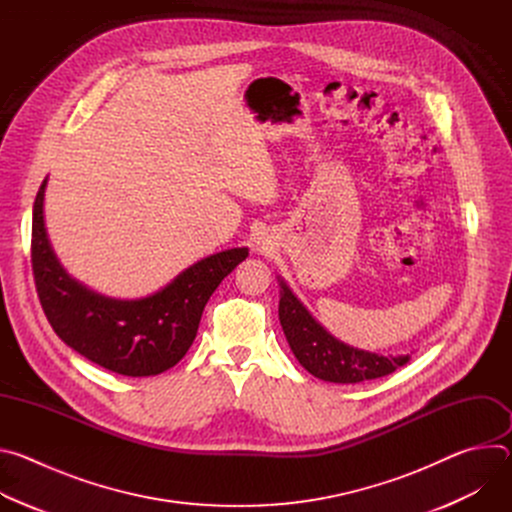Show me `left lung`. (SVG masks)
I'll return each mask as SVG.
<instances>
[{
    "label": "left lung",
    "mask_w": 512,
    "mask_h": 512,
    "mask_svg": "<svg viewBox=\"0 0 512 512\" xmlns=\"http://www.w3.org/2000/svg\"><path fill=\"white\" fill-rule=\"evenodd\" d=\"M279 281V322L287 344L302 367L328 383L354 385L395 373L411 354H377L348 346L334 338L296 298L289 285Z\"/></svg>",
    "instance_id": "obj_1"
}]
</instances>
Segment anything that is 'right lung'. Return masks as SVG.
<instances>
[{
  "mask_svg": "<svg viewBox=\"0 0 512 512\" xmlns=\"http://www.w3.org/2000/svg\"><path fill=\"white\" fill-rule=\"evenodd\" d=\"M42 182L32 210V269L42 310L58 338L99 367L125 377H154L192 346L206 302L247 247L208 255L156 294L137 300L101 296L60 265L46 233Z\"/></svg>",
  "mask_w": 512,
  "mask_h": 512,
  "instance_id": "add662e5",
  "label": "right lung"
}]
</instances>
